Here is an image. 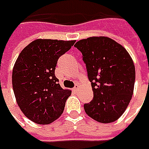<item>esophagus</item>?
Masks as SVG:
<instances>
[{"label":"esophagus","mask_w":149,"mask_h":149,"mask_svg":"<svg viewBox=\"0 0 149 149\" xmlns=\"http://www.w3.org/2000/svg\"><path fill=\"white\" fill-rule=\"evenodd\" d=\"M73 91H74V92H78V91H79V85H78V84H76V85L74 87Z\"/></svg>","instance_id":"1"}]
</instances>
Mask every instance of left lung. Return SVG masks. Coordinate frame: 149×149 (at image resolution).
Masks as SVG:
<instances>
[{
	"mask_svg": "<svg viewBox=\"0 0 149 149\" xmlns=\"http://www.w3.org/2000/svg\"><path fill=\"white\" fill-rule=\"evenodd\" d=\"M94 92L93 100L84 104L85 113L96 121H116L129 105L134 93L135 67L128 51L110 38L100 36L79 40Z\"/></svg>",
	"mask_w": 149,
	"mask_h": 149,
	"instance_id": "1",
	"label": "left lung"
}]
</instances>
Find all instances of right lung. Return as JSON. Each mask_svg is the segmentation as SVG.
Returning a JSON list of instances; mask_svg holds the SVG:
<instances>
[{
    "mask_svg": "<svg viewBox=\"0 0 149 149\" xmlns=\"http://www.w3.org/2000/svg\"><path fill=\"white\" fill-rule=\"evenodd\" d=\"M75 40L38 39L22 49L12 71V86L20 110L38 124H49L64 111L71 91L63 89L54 70Z\"/></svg>",
    "mask_w": 149,
    "mask_h": 149,
    "instance_id": "right-lung-1",
    "label": "right lung"
}]
</instances>
